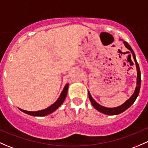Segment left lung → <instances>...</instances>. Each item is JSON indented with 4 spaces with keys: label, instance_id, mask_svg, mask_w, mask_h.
<instances>
[{
    "label": "left lung",
    "instance_id": "8db88e82",
    "mask_svg": "<svg viewBox=\"0 0 148 148\" xmlns=\"http://www.w3.org/2000/svg\"><path fill=\"white\" fill-rule=\"evenodd\" d=\"M124 44H125V46L132 52V56H133L134 60L135 62V64H136V68H137V71H138V77H137V86L136 88H135V91L134 92V94L132 95V96L128 100H127L126 102L124 103L123 104L120 106V107H114V108H107V107H104L103 106L100 105L98 103H97L95 100L93 99V98L91 96L90 93L89 92H88V94H89V100H90L91 103L93 105V107H95L96 110H97L98 111H99L100 112L104 113L105 114H109V115H116V114H119L120 113L123 112L124 111L127 110V109L129 108L134 102H135V99L136 98L138 97L139 92H140V84H141V76H140V67H139L138 63L137 62L136 58H135V53H134L133 50L131 48V46L127 44V42L126 41H124Z\"/></svg>",
    "mask_w": 148,
    "mask_h": 148
}]
</instances>
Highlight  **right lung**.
Masks as SVG:
<instances>
[{
    "instance_id": "obj_1",
    "label": "right lung",
    "mask_w": 148,
    "mask_h": 148,
    "mask_svg": "<svg viewBox=\"0 0 148 148\" xmlns=\"http://www.w3.org/2000/svg\"><path fill=\"white\" fill-rule=\"evenodd\" d=\"M68 87H69V84H66L65 85L64 89L62 90L59 97L58 98L57 100L53 103V104H52L51 105L49 106V107H47L46 109H44V110H39V111H36V112H30V111H26V110H21L22 112H23L26 113V114H30V115H33V116H45L49 114H51V113L53 112V111H55L58 107H60L61 104L64 102L66 97Z\"/></svg>"
}]
</instances>
